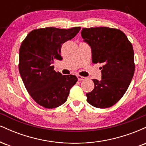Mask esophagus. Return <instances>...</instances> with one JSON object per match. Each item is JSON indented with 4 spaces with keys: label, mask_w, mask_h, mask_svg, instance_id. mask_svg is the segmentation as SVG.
<instances>
[{
    "label": "esophagus",
    "mask_w": 146,
    "mask_h": 146,
    "mask_svg": "<svg viewBox=\"0 0 146 146\" xmlns=\"http://www.w3.org/2000/svg\"><path fill=\"white\" fill-rule=\"evenodd\" d=\"M78 79L79 81H82V80H84L86 79V78H84V77L83 76H81V75H78Z\"/></svg>",
    "instance_id": "1"
}]
</instances>
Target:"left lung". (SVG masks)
Instances as JSON below:
<instances>
[{
    "instance_id": "left-lung-1",
    "label": "left lung",
    "mask_w": 146,
    "mask_h": 146,
    "mask_svg": "<svg viewBox=\"0 0 146 146\" xmlns=\"http://www.w3.org/2000/svg\"><path fill=\"white\" fill-rule=\"evenodd\" d=\"M84 42L91 48L92 61L102 63V80H93L94 89L86 93L93 106L106 108L125 94L135 73L134 51L125 33L109 27L83 28Z\"/></svg>"
}]
</instances>
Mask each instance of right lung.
I'll list each match as a JSON object with an SVG mask.
<instances>
[{
    "label": "right lung",
    "instance_id": "obj_1",
    "mask_svg": "<svg viewBox=\"0 0 146 146\" xmlns=\"http://www.w3.org/2000/svg\"><path fill=\"white\" fill-rule=\"evenodd\" d=\"M80 27L68 29L46 27L34 29L27 36L19 50V72L25 88L39 105L46 108L60 106L67 100L78 81L73 75L57 73L52 66L62 60L61 47L76 36Z\"/></svg>",
    "mask_w": 146,
    "mask_h": 146
}]
</instances>
